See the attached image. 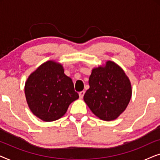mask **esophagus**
Wrapping results in <instances>:
<instances>
[{
	"mask_svg": "<svg viewBox=\"0 0 160 160\" xmlns=\"http://www.w3.org/2000/svg\"><path fill=\"white\" fill-rule=\"evenodd\" d=\"M84 93H85L84 91L80 92L78 93V95H79V98H83V97H84Z\"/></svg>",
	"mask_w": 160,
	"mask_h": 160,
	"instance_id": "esophagus-1",
	"label": "esophagus"
}]
</instances>
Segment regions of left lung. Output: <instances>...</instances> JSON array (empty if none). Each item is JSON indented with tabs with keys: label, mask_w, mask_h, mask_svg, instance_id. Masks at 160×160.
Segmentation results:
<instances>
[{
	"label": "left lung",
	"mask_w": 160,
	"mask_h": 160,
	"mask_svg": "<svg viewBox=\"0 0 160 160\" xmlns=\"http://www.w3.org/2000/svg\"><path fill=\"white\" fill-rule=\"evenodd\" d=\"M89 89L84 100L96 117L104 121L117 119L132 97L130 81L124 70L113 61L94 68L89 78Z\"/></svg>",
	"instance_id": "1"
}]
</instances>
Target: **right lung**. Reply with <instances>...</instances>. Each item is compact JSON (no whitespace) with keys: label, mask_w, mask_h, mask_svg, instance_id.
Masks as SVG:
<instances>
[{"label":"right lung","mask_w":160,"mask_h":160,"mask_svg":"<svg viewBox=\"0 0 160 160\" xmlns=\"http://www.w3.org/2000/svg\"><path fill=\"white\" fill-rule=\"evenodd\" d=\"M25 94L30 110L44 122L63 117L70 104L78 98L62 65L54 60L43 62L28 76Z\"/></svg>","instance_id":"add662e5"}]
</instances>
